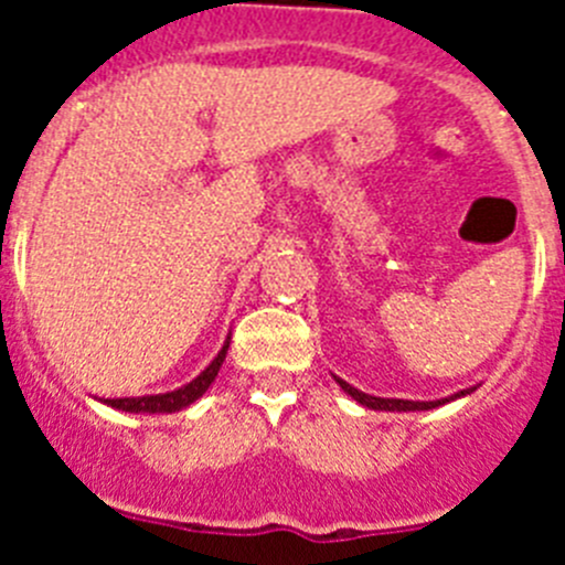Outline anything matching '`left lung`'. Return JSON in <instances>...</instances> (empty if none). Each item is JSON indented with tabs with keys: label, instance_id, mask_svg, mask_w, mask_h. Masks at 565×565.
Listing matches in <instances>:
<instances>
[{
	"label": "left lung",
	"instance_id": "obj_1",
	"mask_svg": "<svg viewBox=\"0 0 565 565\" xmlns=\"http://www.w3.org/2000/svg\"><path fill=\"white\" fill-rule=\"evenodd\" d=\"M337 382H339V387L348 393V396H353L359 404L371 407V411H430V407H438V404L450 402V398H458V396H463V393H469V391H461V393H456V396H450V398H441V402H404V398L367 396V393L356 391V387H351V384L342 382V379H337Z\"/></svg>",
	"mask_w": 565,
	"mask_h": 565
}]
</instances>
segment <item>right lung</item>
Here are the masks:
<instances>
[{"label": "right lung", "instance_id": "add662e5", "mask_svg": "<svg viewBox=\"0 0 565 565\" xmlns=\"http://www.w3.org/2000/svg\"><path fill=\"white\" fill-rule=\"evenodd\" d=\"M228 351V342L223 344V351L214 356V362L209 364L206 371L201 373L198 379H192L189 384H183L181 391H172V393H163V396H141V398H107V404L118 407V411H127V413H174V411H183L189 407L192 402L203 396L209 391V384L214 382L217 371H221L223 359H226Z\"/></svg>", "mask_w": 565, "mask_h": 565}]
</instances>
